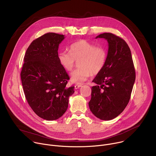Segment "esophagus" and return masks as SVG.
<instances>
[{
  "instance_id": "obj_1",
  "label": "esophagus",
  "mask_w": 156,
  "mask_h": 156,
  "mask_svg": "<svg viewBox=\"0 0 156 156\" xmlns=\"http://www.w3.org/2000/svg\"><path fill=\"white\" fill-rule=\"evenodd\" d=\"M81 86H82V85H81V84H76V85L75 86V89H78V88H80Z\"/></svg>"
}]
</instances>
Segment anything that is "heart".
Listing matches in <instances>:
<instances>
[{"instance_id": "b5f03b06", "label": "heart", "mask_w": 156, "mask_h": 156, "mask_svg": "<svg viewBox=\"0 0 156 156\" xmlns=\"http://www.w3.org/2000/svg\"><path fill=\"white\" fill-rule=\"evenodd\" d=\"M58 58L62 67L67 72H71L79 62L80 68L72 73L71 81L80 84L103 70L107 58V51L104 47L80 40L72 44L70 52H60Z\"/></svg>"}]
</instances>
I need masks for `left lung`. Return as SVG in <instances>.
Wrapping results in <instances>:
<instances>
[{
  "mask_svg": "<svg viewBox=\"0 0 156 156\" xmlns=\"http://www.w3.org/2000/svg\"><path fill=\"white\" fill-rule=\"evenodd\" d=\"M108 43L107 58L103 70L93 82L89 107L92 113L103 120L114 119L129 102L136 78L130 49L121 37L110 33L99 34Z\"/></svg>",
  "mask_w": 156,
  "mask_h": 156,
  "instance_id": "1",
  "label": "left lung"
}]
</instances>
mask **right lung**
Here are the masks:
<instances>
[{
    "mask_svg": "<svg viewBox=\"0 0 156 156\" xmlns=\"http://www.w3.org/2000/svg\"><path fill=\"white\" fill-rule=\"evenodd\" d=\"M63 34L48 33L34 40L24 57L21 72L22 86L31 108L39 117L54 120L67 110L74 86H66L70 78L58 58Z\"/></svg>",
    "mask_w": 156,
    "mask_h": 156,
    "instance_id": "1",
    "label": "right lung"
}]
</instances>
